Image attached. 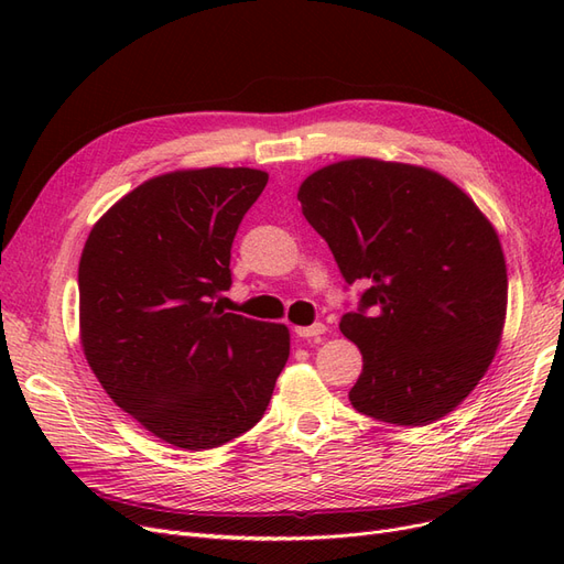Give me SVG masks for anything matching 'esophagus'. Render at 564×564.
<instances>
[{"label":"esophagus","mask_w":564,"mask_h":564,"mask_svg":"<svg viewBox=\"0 0 564 564\" xmlns=\"http://www.w3.org/2000/svg\"><path fill=\"white\" fill-rule=\"evenodd\" d=\"M301 338H315V340H319V336L327 332V324H322V322H315V324H311V327H296L294 329Z\"/></svg>","instance_id":"obj_1"}]
</instances>
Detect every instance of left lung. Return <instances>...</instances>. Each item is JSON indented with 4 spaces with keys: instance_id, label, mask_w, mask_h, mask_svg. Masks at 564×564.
<instances>
[{
    "instance_id": "obj_1",
    "label": "left lung",
    "mask_w": 564,
    "mask_h": 564,
    "mask_svg": "<svg viewBox=\"0 0 564 564\" xmlns=\"http://www.w3.org/2000/svg\"><path fill=\"white\" fill-rule=\"evenodd\" d=\"M301 212L348 284H369L338 329L362 352L350 404L395 425L433 423L480 383L501 344L508 272L499 235L429 166L352 158L313 172Z\"/></svg>"
}]
</instances>
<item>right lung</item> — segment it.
<instances>
[{"instance_id":"add662e5","label":"right lung","mask_w":564,"mask_h":564,"mask_svg":"<svg viewBox=\"0 0 564 564\" xmlns=\"http://www.w3.org/2000/svg\"><path fill=\"white\" fill-rule=\"evenodd\" d=\"M268 174L178 169L96 220L79 259V340L110 400L169 445L202 452L261 421L289 329L226 313L237 226Z\"/></svg>"}]
</instances>
